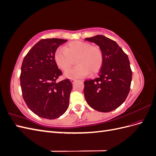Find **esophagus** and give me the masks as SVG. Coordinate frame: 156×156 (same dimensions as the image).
<instances>
[{
  "label": "esophagus",
  "instance_id": "obj_1",
  "mask_svg": "<svg viewBox=\"0 0 156 156\" xmlns=\"http://www.w3.org/2000/svg\"><path fill=\"white\" fill-rule=\"evenodd\" d=\"M76 81H77V80L75 79H71V82H72V83H74Z\"/></svg>",
  "mask_w": 156,
  "mask_h": 156
}]
</instances>
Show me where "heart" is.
Instances as JSON below:
<instances>
[{
	"label": "heart",
	"mask_w": 156,
	"mask_h": 156,
	"mask_svg": "<svg viewBox=\"0 0 156 156\" xmlns=\"http://www.w3.org/2000/svg\"><path fill=\"white\" fill-rule=\"evenodd\" d=\"M54 59L63 72H68L76 60L78 66L65 74L69 79L84 77L90 72L96 74L100 72L103 64V55L100 47L92 46L82 41L70 42L64 49H57L55 52Z\"/></svg>",
	"instance_id": "b5f03b06"
}]
</instances>
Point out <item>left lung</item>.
I'll return each instance as SVG.
<instances>
[{
    "label": "left lung",
    "mask_w": 156,
    "mask_h": 156,
    "mask_svg": "<svg viewBox=\"0 0 156 156\" xmlns=\"http://www.w3.org/2000/svg\"><path fill=\"white\" fill-rule=\"evenodd\" d=\"M85 40L95 43L103 55L98 77L84 82V94L88 104L98 111L107 112L124 102L130 90L132 72L128 56L116 42L96 35Z\"/></svg>",
    "instance_id": "obj_1"
}]
</instances>
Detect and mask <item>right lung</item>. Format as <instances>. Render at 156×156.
<instances>
[{
	"label": "right lung",
	"mask_w": 156,
	"mask_h": 156,
	"mask_svg": "<svg viewBox=\"0 0 156 156\" xmlns=\"http://www.w3.org/2000/svg\"><path fill=\"white\" fill-rule=\"evenodd\" d=\"M67 41L41 40L23 61L20 75L23 98L28 107L44 119H57L68 108L72 84L68 79L56 81L62 73L54 59L56 50Z\"/></svg>",
	"instance_id": "1"
}]
</instances>
